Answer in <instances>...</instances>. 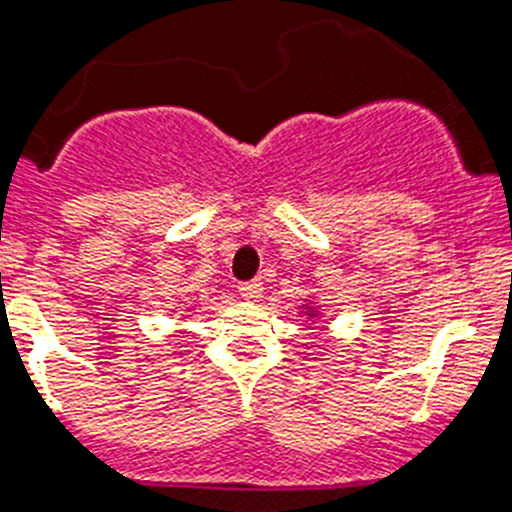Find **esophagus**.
Returning a JSON list of instances; mask_svg holds the SVG:
<instances>
[{
  "label": "esophagus",
  "mask_w": 512,
  "mask_h": 512,
  "mask_svg": "<svg viewBox=\"0 0 512 512\" xmlns=\"http://www.w3.org/2000/svg\"><path fill=\"white\" fill-rule=\"evenodd\" d=\"M239 296L245 298V301H257V298H262V283H260V280L239 283Z\"/></svg>",
  "instance_id": "esophagus-1"
}]
</instances>
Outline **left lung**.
I'll use <instances>...</instances> for the list:
<instances>
[{
	"label": "left lung",
	"mask_w": 512,
	"mask_h": 512,
	"mask_svg": "<svg viewBox=\"0 0 512 512\" xmlns=\"http://www.w3.org/2000/svg\"><path fill=\"white\" fill-rule=\"evenodd\" d=\"M301 311H303V316H306V319H319V308H313V303H303L301 306Z\"/></svg>",
	"instance_id": "8db88e82"
}]
</instances>
